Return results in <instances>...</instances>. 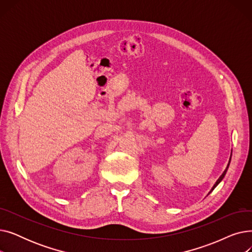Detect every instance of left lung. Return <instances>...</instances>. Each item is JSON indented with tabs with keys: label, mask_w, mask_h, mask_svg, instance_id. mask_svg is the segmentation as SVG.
Masks as SVG:
<instances>
[{
	"label": "left lung",
	"mask_w": 252,
	"mask_h": 252,
	"mask_svg": "<svg viewBox=\"0 0 252 252\" xmlns=\"http://www.w3.org/2000/svg\"><path fill=\"white\" fill-rule=\"evenodd\" d=\"M230 161H231V157H230ZM230 161H229V163H228V166H227V168L223 170V173L221 174V176H220V178L218 179V181H217V182H216V184L214 185V187H213V188H211L210 192H213V191H214V189H215V188H216V187L218 186V185H219V184L220 183V181H221V180L223 179V177H224V176H226V173H227V170H228V168H229V165H230ZM210 192H209V193H210Z\"/></svg>",
	"instance_id": "8db88e82"
}]
</instances>
